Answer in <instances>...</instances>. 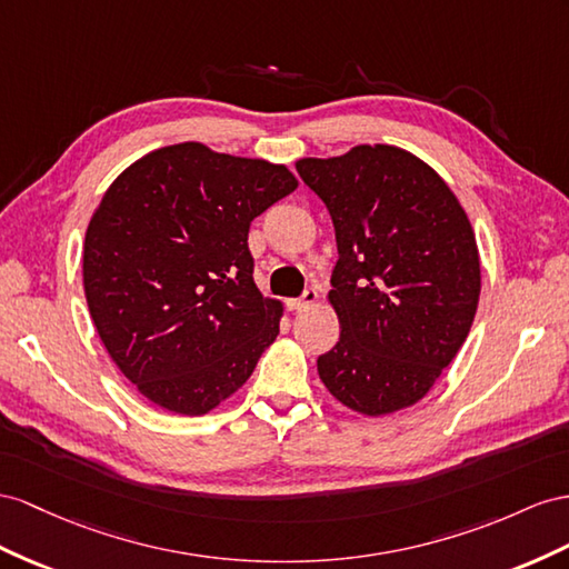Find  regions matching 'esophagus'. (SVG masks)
Listing matches in <instances>:
<instances>
[{"mask_svg": "<svg viewBox=\"0 0 569 569\" xmlns=\"http://www.w3.org/2000/svg\"><path fill=\"white\" fill-rule=\"evenodd\" d=\"M315 302H317V290H315V288H308L300 298H290V300H288V310H293V312L308 310L310 305H315Z\"/></svg>", "mask_w": 569, "mask_h": 569, "instance_id": "obj_1", "label": "esophagus"}]
</instances>
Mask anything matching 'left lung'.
I'll return each mask as SVG.
<instances>
[{"label":"left lung","mask_w":569,"mask_h":569,"mask_svg":"<svg viewBox=\"0 0 569 569\" xmlns=\"http://www.w3.org/2000/svg\"><path fill=\"white\" fill-rule=\"evenodd\" d=\"M296 168L329 209L339 250L329 302L341 337L317 358L319 380L362 416L413 406L473 325L480 259L469 216L440 174L397 146L362 143Z\"/></svg>","instance_id":"1"}]
</instances>
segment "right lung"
Instances as JSON below:
<instances>
[{
	"label": "right lung",
	"instance_id": "right-lung-1",
	"mask_svg": "<svg viewBox=\"0 0 569 569\" xmlns=\"http://www.w3.org/2000/svg\"><path fill=\"white\" fill-rule=\"evenodd\" d=\"M286 166L184 141L146 153L100 199L83 293L114 366L160 409L203 416L250 380L283 305L254 286L247 232L293 192Z\"/></svg>",
	"mask_w": 569,
	"mask_h": 569
}]
</instances>
